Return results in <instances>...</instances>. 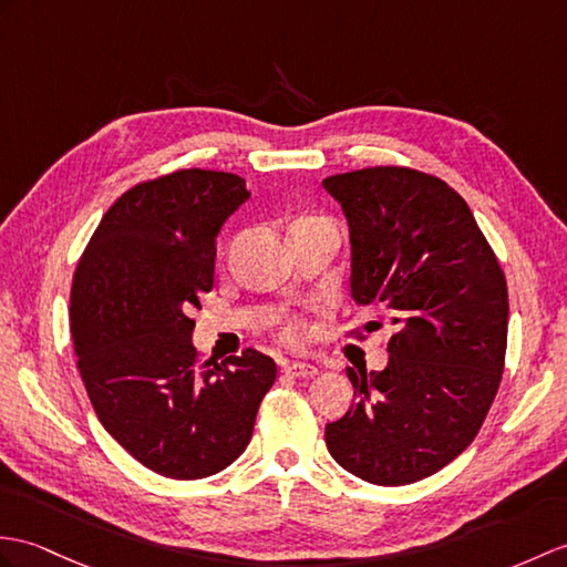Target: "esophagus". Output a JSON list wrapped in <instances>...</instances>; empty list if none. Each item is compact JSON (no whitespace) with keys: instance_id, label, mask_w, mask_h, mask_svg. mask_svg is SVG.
<instances>
[{"instance_id":"34e87169","label":"esophagus","mask_w":567,"mask_h":567,"mask_svg":"<svg viewBox=\"0 0 567 567\" xmlns=\"http://www.w3.org/2000/svg\"><path fill=\"white\" fill-rule=\"evenodd\" d=\"M282 372L289 377H313L319 374V367L311 362H282Z\"/></svg>"}]
</instances>
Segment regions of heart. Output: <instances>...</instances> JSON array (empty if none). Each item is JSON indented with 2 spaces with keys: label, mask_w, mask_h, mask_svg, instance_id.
Segmentation results:
<instances>
[{
  "label": "heart",
  "mask_w": 567,
  "mask_h": 567,
  "mask_svg": "<svg viewBox=\"0 0 567 567\" xmlns=\"http://www.w3.org/2000/svg\"><path fill=\"white\" fill-rule=\"evenodd\" d=\"M307 336L305 321H299L297 316H289V319H282L278 326V338L287 346H299Z\"/></svg>",
  "instance_id": "obj_1"
}]
</instances>
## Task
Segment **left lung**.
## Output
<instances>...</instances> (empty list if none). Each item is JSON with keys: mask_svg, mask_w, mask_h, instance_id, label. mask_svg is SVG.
I'll return each instance as SVG.
<instances>
[{"mask_svg": "<svg viewBox=\"0 0 567 567\" xmlns=\"http://www.w3.org/2000/svg\"><path fill=\"white\" fill-rule=\"evenodd\" d=\"M323 188L348 217L352 297L393 328L384 370L348 367L354 403L326 425V446L367 483H415L454 462L491 411L507 350L505 272L437 176L372 166Z\"/></svg>", "mask_w": 567, "mask_h": 567, "instance_id": "obj_1", "label": "left lung"}]
</instances>
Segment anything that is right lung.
<instances>
[{
    "instance_id": "add662e5",
    "label": "right lung",
    "mask_w": 567,
    "mask_h": 567,
    "mask_svg": "<svg viewBox=\"0 0 567 567\" xmlns=\"http://www.w3.org/2000/svg\"><path fill=\"white\" fill-rule=\"evenodd\" d=\"M246 200V181L224 171L137 183L74 270L70 333L89 401L113 440L166 478H207L239 458L278 374L254 348L200 364L190 340V311L215 285L217 234Z\"/></svg>"
}]
</instances>
